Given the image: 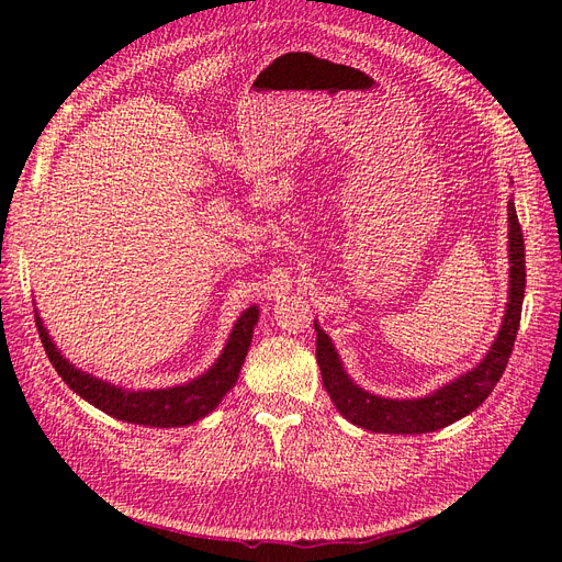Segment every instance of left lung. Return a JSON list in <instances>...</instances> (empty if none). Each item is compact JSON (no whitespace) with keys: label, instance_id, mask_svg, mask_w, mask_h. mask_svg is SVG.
Returning a JSON list of instances; mask_svg holds the SVG:
<instances>
[{"label":"left lung","instance_id":"obj_1","mask_svg":"<svg viewBox=\"0 0 562 562\" xmlns=\"http://www.w3.org/2000/svg\"><path fill=\"white\" fill-rule=\"evenodd\" d=\"M508 262H512V269H508V302L495 342H492L479 366L436 389L429 396L384 398L353 384L345 372L342 361H339L330 337L321 330L318 323H314L316 361L323 386H326L339 415L372 434H429L473 413L504 375L520 326L525 297V244L514 199L508 201Z\"/></svg>","mask_w":562,"mask_h":562}]
</instances>
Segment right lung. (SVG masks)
<instances>
[{
    "label": "right lung",
    "instance_id": "right-lung-1",
    "mask_svg": "<svg viewBox=\"0 0 562 562\" xmlns=\"http://www.w3.org/2000/svg\"><path fill=\"white\" fill-rule=\"evenodd\" d=\"M258 316H260L258 307H248L239 316V321L234 323V328L229 333L223 353H220L217 361L196 380L178 384V386H168V389H143V391L122 389L75 368L58 351V347L50 342V337L44 328V321L40 316H37V330H40L48 361L54 363L63 382L72 391H77L83 401H89L105 415L128 424L171 429V427H187V424H192L213 413L227 391L236 384L241 366L246 361V353L252 339V328L255 323H258Z\"/></svg>",
    "mask_w": 562,
    "mask_h": 562
}]
</instances>
